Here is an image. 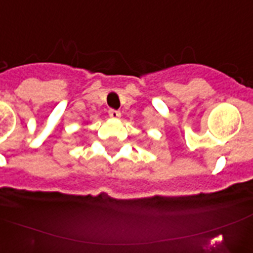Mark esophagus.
<instances>
[{
	"label": "esophagus",
	"mask_w": 253,
	"mask_h": 253,
	"mask_svg": "<svg viewBox=\"0 0 253 253\" xmlns=\"http://www.w3.org/2000/svg\"><path fill=\"white\" fill-rule=\"evenodd\" d=\"M120 115H122V114H120V111L114 110V109H110V110H109V116H110L111 119H119Z\"/></svg>",
	"instance_id": "1"
}]
</instances>
